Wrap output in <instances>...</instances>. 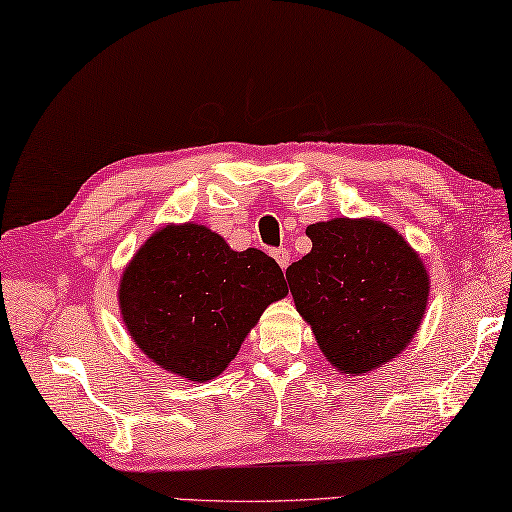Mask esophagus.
<instances>
[{
	"mask_svg": "<svg viewBox=\"0 0 512 512\" xmlns=\"http://www.w3.org/2000/svg\"><path fill=\"white\" fill-rule=\"evenodd\" d=\"M272 256L276 258V263H278V265H281V269H283V272H285V269H287V265H289V263H292V256H289V252H287V249H285V247H278V249H274V252H272Z\"/></svg>",
	"mask_w": 512,
	"mask_h": 512,
	"instance_id": "obj_1",
	"label": "esophagus"
}]
</instances>
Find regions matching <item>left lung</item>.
<instances>
[{
  "label": "left lung",
  "mask_w": 512,
  "mask_h": 512,
  "mask_svg": "<svg viewBox=\"0 0 512 512\" xmlns=\"http://www.w3.org/2000/svg\"><path fill=\"white\" fill-rule=\"evenodd\" d=\"M305 234L312 252L285 272L296 310L334 368H381L410 343L426 312L421 258L379 220L334 218Z\"/></svg>",
  "instance_id": "left-lung-1"
}]
</instances>
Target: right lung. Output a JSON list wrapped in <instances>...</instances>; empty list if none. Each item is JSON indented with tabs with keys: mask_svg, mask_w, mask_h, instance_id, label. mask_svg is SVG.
I'll return each mask as SVG.
<instances>
[{
	"mask_svg": "<svg viewBox=\"0 0 512 512\" xmlns=\"http://www.w3.org/2000/svg\"><path fill=\"white\" fill-rule=\"evenodd\" d=\"M287 294L272 256L234 252L202 225L165 227L153 234L120 283V307L131 339L153 363L209 381L240 350L269 303Z\"/></svg>",
	"mask_w": 512,
	"mask_h": 512,
	"instance_id": "add662e5",
	"label": "right lung"
}]
</instances>
